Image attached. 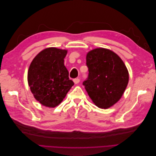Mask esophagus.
Listing matches in <instances>:
<instances>
[{
	"label": "esophagus",
	"mask_w": 156,
	"mask_h": 156,
	"mask_svg": "<svg viewBox=\"0 0 156 156\" xmlns=\"http://www.w3.org/2000/svg\"><path fill=\"white\" fill-rule=\"evenodd\" d=\"M73 82L75 84H78L80 82V79L79 78H76L73 79Z\"/></svg>",
	"instance_id": "esophagus-1"
}]
</instances>
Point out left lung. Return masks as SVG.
<instances>
[{
  "mask_svg": "<svg viewBox=\"0 0 156 156\" xmlns=\"http://www.w3.org/2000/svg\"><path fill=\"white\" fill-rule=\"evenodd\" d=\"M88 76L83 83L97 107L108 108L119 101L127 87L129 73L122 60L114 52L97 48L87 55Z\"/></svg>",
  "mask_w": 156,
  "mask_h": 156,
  "instance_id": "left-lung-1",
  "label": "left lung"
}]
</instances>
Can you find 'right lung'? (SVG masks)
Here are the masks:
<instances>
[{
  "instance_id": "obj_1",
  "label": "right lung",
  "mask_w": 156,
  "mask_h": 156,
  "mask_svg": "<svg viewBox=\"0 0 156 156\" xmlns=\"http://www.w3.org/2000/svg\"><path fill=\"white\" fill-rule=\"evenodd\" d=\"M67 50L49 48L33 59L28 71V83L37 101L48 107L62 101L73 86L64 64Z\"/></svg>"
}]
</instances>
